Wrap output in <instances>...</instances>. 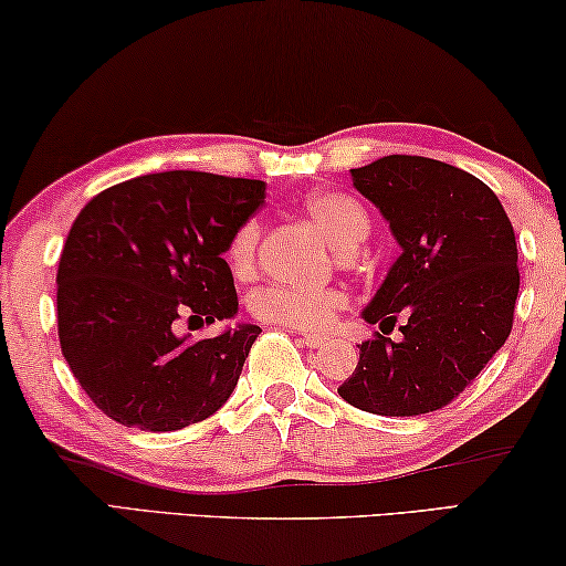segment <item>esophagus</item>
Returning <instances> with one entry per match:
<instances>
[{"label": "esophagus", "instance_id": "34e87169", "mask_svg": "<svg viewBox=\"0 0 566 566\" xmlns=\"http://www.w3.org/2000/svg\"><path fill=\"white\" fill-rule=\"evenodd\" d=\"M300 340L307 345V348H323V345L327 343V337L325 335H312V333H305V335H300Z\"/></svg>", "mask_w": 566, "mask_h": 566}]
</instances>
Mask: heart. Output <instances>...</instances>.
<instances>
[{
    "label": "heart",
    "instance_id": "obj_1",
    "mask_svg": "<svg viewBox=\"0 0 566 566\" xmlns=\"http://www.w3.org/2000/svg\"><path fill=\"white\" fill-rule=\"evenodd\" d=\"M307 213L323 229L331 247L343 254L356 249L370 231L368 210L348 192H317L307 200ZM259 235L261 229L254 218L233 231L226 249V261L235 276L254 272ZM343 305L345 297L337 290H312V286L297 284H269L251 297V310L256 317L284 327H297V331H323L333 323L335 312Z\"/></svg>",
    "mask_w": 566,
    "mask_h": 566
}]
</instances>
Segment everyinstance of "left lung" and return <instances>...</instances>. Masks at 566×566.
<instances>
[{
    "label": "left lung",
    "instance_id": "1",
    "mask_svg": "<svg viewBox=\"0 0 566 566\" xmlns=\"http://www.w3.org/2000/svg\"><path fill=\"white\" fill-rule=\"evenodd\" d=\"M389 221L401 256L364 319L381 327L337 389L381 417L437 411L503 348L518 297V249L501 200L483 180L440 159L389 155L350 170ZM408 323L391 342L395 317Z\"/></svg>",
    "mask_w": 566,
    "mask_h": 566
}]
</instances>
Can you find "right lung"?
I'll list each match as a JSON object with an SVG mask.
<instances>
[{"instance_id": "obj_1", "label": "right lung", "mask_w": 566, "mask_h": 566, "mask_svg": "<svg viewBox=\"0 0 566 566\" xmlns=\"http://www.w3.org/2000/svg\"><path fill=\"white\" fill-rule=\"evenodd\" d=\"M264 190L247 177L155 172L106 188L75 218L57 266V337L106 417L175 432L229 401L261 327L190 340L177 323L235 317L223 254Z\"/></svg>"}]
</instances>
